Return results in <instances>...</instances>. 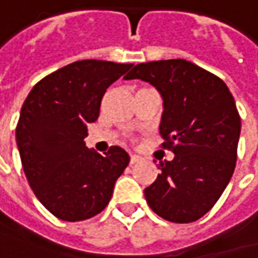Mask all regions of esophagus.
Instances as JSON below:
<instances>
[{"mask_svg":"<svg viewBox=\"0 0 258 258\" xmlns=\"http://www.w3.org/2000/svg\"><path fill=\"white\" fill-rule=\"evenodd\" d=\"M139 160H141V157L139 156H137V154H131V163H132V164L138 163Z\"/></svg>","mask_w":258,"mask_h":258,"instance_id":"34e87169","label":"esophagus"}]
</instances>
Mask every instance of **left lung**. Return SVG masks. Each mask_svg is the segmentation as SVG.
I'll return each instance as SVG.
<instances>
[{
	"mask_svg": "<svg viewBox=\"0 0 258 258\" xmlns=\"http://www.w3.org/2000/svg\"><path fill=\"white\" fill-rule=\"evenodd\" d=\"M126 81L153 85L163 98L160 134L172 161L145 188V200L160 217L189 223L216 204L235 170L241 119L229 88L191 61L175 58L137 64Z\"/></svg>",
	"mask_w": 258,
	"mask_h": 258,
	"instance_id": "8db88e82",
	"label": "left lung"
}]
</instances>
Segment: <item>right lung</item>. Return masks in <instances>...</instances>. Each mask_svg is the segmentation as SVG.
Here are the masks:
<instances>
[{"instance_id": "1", "label": "right lung", "mask_w": 258, "mask_h": 258, "mask_svg": "<svg viewBox=\"0 0 258 258\" xmlns=\"http://www.w3.org/2000/svg\"><path fill=\"white\" fill-rule=\"evenodd\" d=\"M134 64L81 60L48 75L23 102L16 141L32 191L66 222L86 220L110 203L129 154L111 147L105 156L85 145L88 123L100 116L107 88Z\"/></svg>"}]
</instances>
